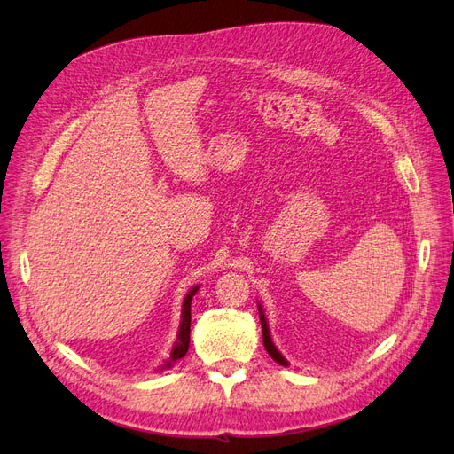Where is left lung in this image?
Listing matches in <instances>:
<instances>
[{"mask_svg":"<svg viewBox=\"0 0 454 454\" xmlns=\"http://www.w3.org/2000/svg\"><path fill=\"white\" fill-rule=\"evenodd\" d=\"M257 307H259V320H261V329H263V345H265V350L269 352V356L270 358L277 362V364H280V365H284V367H287L290 364H287V360L284 358V356L280 354V350L274 347V342H272V339H270V332H269V324H267V318H265V312H263V309H261V303H257Z\"/></svg>","mask_w":454,"mask_h":454,"instance_id":"left-lung-1","label":"left lung"}]
</instances>
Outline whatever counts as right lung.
Instances as JSON below:
<instances>
[{
  "label": "right lung",
  "mask_w": 454,
  "mask_h": 454,
  "mask_svg": "<svg viewBox=\"0 0 454 454\" xmlns=\"http://www.w3.org/2000/svg\"><path fill=\"white\" fill-rule=\"evenodd\" d=\"M197 292H199V286L191 287V290H189L187 295H185V299H184L180 332H177V337H176V342H174V347H172L168 362L164 364L160 369H168L174 362L182 360L184 356L187 354V348H189V335H191V299H193V295H195Z\"/></svg>",
  "instance_id": "obj_1"
}]
</instances>
